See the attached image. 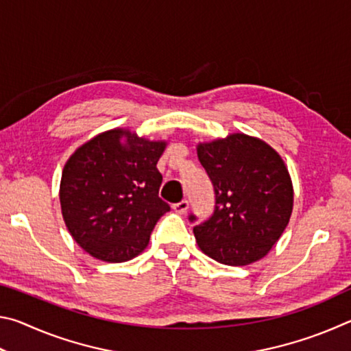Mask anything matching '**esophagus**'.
Segmentation results:
<instances>
[{
  "instance_id": "obj_1",
  "label": "esophagus",
  "mask_w": 351,
  "mask_h": 351,
  "mask_svg": "<svg viewBox=\"0 0 351 351\" xmlns=\"http://www.w3.org/2000/svg\"><path fill=\"white\" fill-rule=\"evenodd\" d=\"M187 209H189V201H180V203H176V204H173V210L176 212V213H180V215H184V213L187 212Z\"/></svg>"
}]
</instances>
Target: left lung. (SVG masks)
Here are the masks:
<instances>
[{
	"label": "left lung",
	"mask_w": 351,
	"mask_h": 351,
	"mask_svg": "<svg viewBox=\"0 0 351 351\" xmlns=\"http://www.w3.org/2000/svg\"><path fill=\"white\" fill-rule=\"evenodd\" d=\"M197 153L215 190L213 215L193 228L199 249L229 266L263 258L293 213V181L282 156L265 141L243 133L199 142Z\"/></svg>",
	"instance_id": "1"
}]
</instances>
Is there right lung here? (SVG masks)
Returning <instances> with one entry per match:
<instances>
[{"label":"right lung","mask_w":351,"mask_h":351,"mask_svg":"<svg viewBox=\"0 0 351 351\" xmlns=\"http://www.w3.org/2000/svg\"><path fill=\"white\" fill-rule=\"evenodd\" d=\"M165 147V141L112 128L71 154L60 181L62 215L91 257L122 263L148 246L158 219L170 210L158 195L156 164Z\"/></svg>","instance_id":"add662e5"}]
</instances>
